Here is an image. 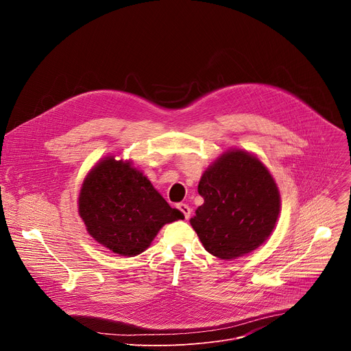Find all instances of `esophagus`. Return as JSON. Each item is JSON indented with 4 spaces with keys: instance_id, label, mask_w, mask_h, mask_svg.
<instances>
[{
    "instance_id": "34e87169",
    "label": "esophagus",
    "mask_w": 351,
    "mask_h": 351,
    "mask_svg": "<svg viewBox=\"0 0 351 351\" xmlns=\"http://www.w3.org/2000/svg\"><path fill=\"white\" fill-rule=\"evenodd\" d=\"M178 208H179V211L184 215V218L186 219H189V217H190V213H191V210H190V207L187 206V204H183V203H180V204H178Z\"/></svg>"
}]
</instances>
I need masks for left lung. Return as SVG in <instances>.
Masks as SVG:
<instances>
[{
    "mask_svg": "<svg viewBox=\"0 0 351 351\" xmlns=\"http://www.w3.org/2000/svg\"><path fill=\"white\" fill-rule=\"evenodd\" d=\"M204 204L190 219L206 250L222 260L247 254L275 228L280 198L268 169L240 149L223 154L198 183Z\"/></svg>",
    "mask_w": 351,
    "mask_h": 351,
    "instance_id": "1",
    "label": "left lung"
}]
</instances>
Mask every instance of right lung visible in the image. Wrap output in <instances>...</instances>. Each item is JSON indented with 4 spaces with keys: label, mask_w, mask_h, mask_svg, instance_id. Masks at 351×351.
<instances>
[{
    "label": "right lung",
    "mask_w": 351,
    "mask_h": 351,
    "mask_svg": "<svg viewBox=\"0 0 351 351\" xmlns=\"http://www.w3.org/2000/svg\"><path fill=\"white\" fill-rule=\"evenodd\" d=\"M79 214L99 244L128 257L144 252L165 223L183 219L141 172L112 157L83 182Z\"/></svg>",
    "instance_id": "add662e5"
}]
</instances>
